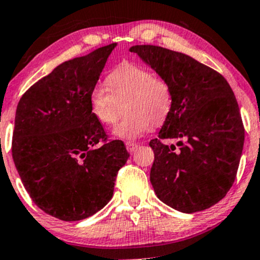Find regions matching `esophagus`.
I'll return each mask as SVG.
<instances>
[{"instance_id": "esophagus-1", "label": "esophagus", "mask_w": 260, "mask_h": 260, "mask_svg": "<svg viewBox=\"0 0 260 260\" xmlns=\"http://www.w3.org/2000/svg\"><path fill=\"white\" fill-rule=\"evenodd\" d=\"M126 147H127V150L129 151V153H133V151L136 150V149H137V147H138V145H137L136 143L127 142V143H126Z\"/></svg>"}]
</instances>
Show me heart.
<instances>
[{
	"label": "heart",
	"instance_id": "obj_1",
	"mask_svg": "<svg viewBox=\"0 0 260 260\" xmlns=\"http://www.w3.org/2000/svg\"><path fill=\"white\" fill-rule=\"evenodd\" d=\"M106 86L96 85L89 95L90 111L100 123L111 126L127 113L113 129V136L133 140L150 127H157L171 113L174 96L170 83L154 77L137 64L116 68L106 78Z\"/></svg>",
	"mask_w": 260,
	"mask_h": 260
}]
</instances>
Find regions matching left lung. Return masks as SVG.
<instances>
[{
	"instance_id": "1",
	"label": "left lung",
	"mask_w": 260,
	"mask_h": 260,
	"mask_svg": "<svg viewBox=\"0 0 260 260\" xmlns=\"http://www.w3.org/2000/svg\"><path fill=\"white\" fill-rule=\"evenodd\" d=\"M172 89L171 113L157 138L150 182L169 207L192 214L213 207L234 184L244 127L231 86L213 68L184 53L154 45L129 49ZM162 139H176L168 146Z\"/></svg>"
}]
</instances>
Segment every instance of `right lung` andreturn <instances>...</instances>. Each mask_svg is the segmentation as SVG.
<instances>
[{
	"mask_svg": "<svg viewBox=\"0 0 260 260\" xmlns=\"http://www.w3.org/2000/svg\"><path fill=\"white\" fill-rule=\"evenodd\" d=\"M116 44L61 63L18 103L12 156L41 210L63 221L94 215L111 201L129 157L92 116L89 95Z\"/></svg>",
	"mask_w": 260,
	"mask_h": 260,
	"instance_id": "right-lung-1",
	"label": "right lung"
}]
</instances>
